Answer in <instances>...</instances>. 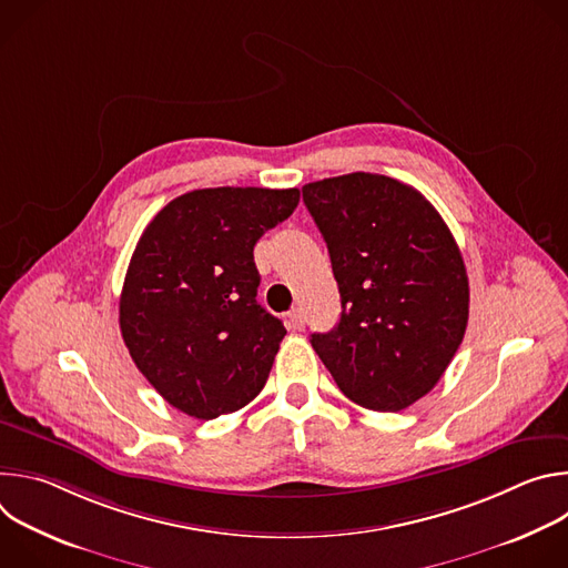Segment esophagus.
<instances>
[{
	"mask_svg": "<svg viewBox=\"0 0 568 568\" xmlns=\"http://www.w3.org/2000/svg\"><path fill=\"white\" fill-rule=\"evenodd\" d=\"M287 321H290V326H292L294 331H303V328H305V316H303V312H301L298 307H294V310L287 312Z\"/></svg>",
	"mask_w": 568,
	"mask_h": 568,
	"instance_id": "1",
	"label": "esophagus"
}]
</instances>
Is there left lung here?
<instances>
[{
	"instance_id": "8db88e82",
	"label": "left lung",
	"mask_w": 568,
	"mask_h": 568,
	"mask_svg": "<svg viewBox=\"0 0 568 568\" xmlns=\"http://www.w3.org/2000/svg\"><path fill=\"white\" fill-rule=\"evenodd\" d=\"M328 245L342 316L312 348L359 407L399 412L456 355L469 314L467 272L440 213L414 186L351 173L303 186Z\"/></svg>"
}]
</instances>
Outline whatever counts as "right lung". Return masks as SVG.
I'll return each mask as SVG.
<instances>
[{"label":"right lung","mask_w":568,"mask_h":568,"mask_svg":"<svg viewBox=\"0 0 568 568\" xmlns=\"http://www.w3.org/2000/svg\"><path fill=\"white\" fill-rule=\"evenodd\" d=\"M298 197V189H200L141 233L119 301L121 335L175 409L213 420L263 390L287 331L256 301L254 247Z\"/></svg>","instance_id":"add662e5"}]
</instances>
